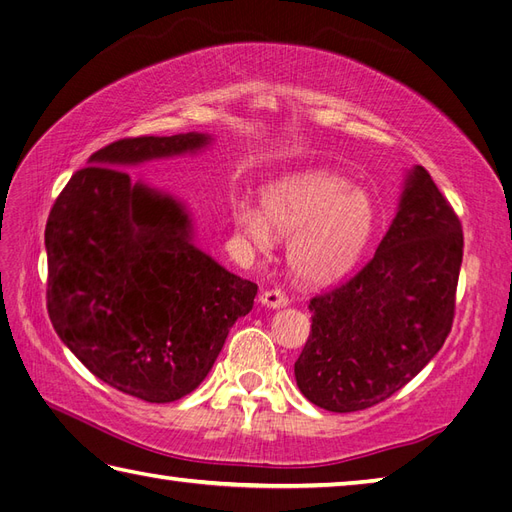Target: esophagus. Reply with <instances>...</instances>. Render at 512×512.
<instances>
[{"label": "esophagus", "instance_id": "obj_1", "mask_svg": "<svg viewBox=\"0 0 512 512\" xmlns=\"http://www.w3.org/2000/svg\"><path fill=\"white\" fill-rule=\"evenodd\" d=\"M259 301H261V305L277 310V307L288 305V296H285L281 290H266V292H261Z\"/></svg>", "mask_w": 512, "mask_h": 512}]
</instances>
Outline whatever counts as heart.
I'll return each instance as SVG.
<instances>
[{"mask_svg":"<svg viewBox=\"0 0 512 512\" xmlns=\"http://www.w3.org/2000/svg\"><path fill=\"white\" fill-rule=\"evenodd\" d=\"M233 222L244 240L268 248L292 235L288 261L305 283H329L358 264L377 227V207L344 176L310 170L283 176L264 194V209L237 202Z\"/></svg>","mask_w":512,"mask_h":512,"instance_id":"b5f03b06","label":"heart"}]
</instances>
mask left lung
Segmentation results:
<instances>
[{"mask_svg":"<svg viewBox=\"0 0 512 512\" xmlns=\"http://www.w3.org/2000/svg\"><path fill=\"white\" fill-rule=\"evenodd\" d=\"M462 224L423 165L373 259L310 301L312 331L294 362L314 406L358 412L386 401L441 351L456 310Z\"/></svg>","mask_w":512,"mask_h":512,"instance_id":"1","label":"left lung"}]
</instances>
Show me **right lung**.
<instances>
[{
	"instance_id": "add662e5",
	"label": "right lung",
	"mask_w": 512,
	"mask_h": 512,
	"mask_svg": "<svg viewBox=\"0 0 512 512\" xmlns=\"http://www.w3.org/2000/svg\"><path fill=\"white\" fill-rule=\"evenodd\" d=\"M209 135L126 137L69 178L45 227L47 314L67 349L111 388L170 403L200 386L257 283L194 246L181 202L124 170L196 152Z\"/></svg>"
}]
</instances>
